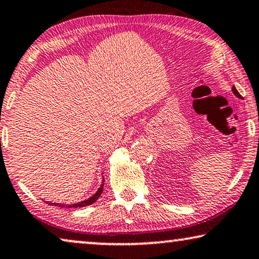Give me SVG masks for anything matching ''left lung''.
Returning a JSON list of instances; mask_svg holds the SVG:
<instances>
[{"instance_id":"1","label":"left lung","mask_w":259,"mask_h":259,"mask_svg":"<svg viewBox=\"0 0 259 259\" xmlns=\"http://www.w3.org/2000/svg\"><path fill=\"white\" fill-rule=\"evenodd\" d=\"M232 93H234L238 98H242V96H240V94L237 92V89H236L235 87H232Z\"/></svg>"}]
</instances>
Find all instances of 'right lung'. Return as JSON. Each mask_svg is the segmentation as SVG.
<instances>
[{
	"instance_id": "1",
	"label": "right lung",
	"mask_w": 259,
	"mask_h": 259,
	"mask_svg": "<svg viewBox=\"0 0 259 259\" xmlns=\"http://www.w3.org/2000/svg\"><path fill=\"white\" fill-rule=\"evenodd\" d=\"M103 183L104 182H102L101 187L98 190L95 192V194L92 196V197H89L88 199H85V201H82V202H78V203H75V204H58V203H52V202H48L49 204H52V205H58V206H67V207H83V206H87V205H92L94 202H96L98 197L102 195V191H103Z\"/></svg>"
}]
</instances>
